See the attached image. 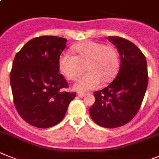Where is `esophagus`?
Segmentation results:
<instances>
[{"mask_svg":"<svg viewBox=\"0 0 159 159\" xmlns=\"http://www.w3.org/2000/svg\"><path fill=\"white\" fill-rule=\"evenodd\" d=\"M85 93H81V92H78V96L79 97V98H83V97H85Z\"/></svg>","mask_w":159,"mask_h":159,"instance_id":"esophagus-1","label":"esophagus"}]
</instances>
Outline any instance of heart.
Segmentation results:
<instances>
[{
  "instance_id": "1",
  "label": "heart",
  "mask_w": 159,
  "mask_h": 159,
  "mask_svg": "<svg viewBox=\"0 0 159 159\" xmlns=\"http://www.w3.org/2000/svg\"><path fill=\"white\" fill-rule=\"evenodd\" d=\"M76 56L69 52L60 55L58 68L67 79L75 80L83 70L85 73L74 85L78 91H89L103 83L110 81L115 77L119 68L118 52L112 45L86 41L73 47Z\"/></svg>"
}]
</instances>
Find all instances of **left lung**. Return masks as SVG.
Masks as SVG:
<instances>
[{
    "instance_id": "left-lung-1",
    "label": "left lung",
    "mask_w": 159,
    "mask_h": 159,
    "mask_svg": "<svg viewBox=\"0 0 159 159\" xmlns=\"http://www.w3.org/2000/svg\"><path fill=\"white\" fill-rule=\"evenodd\" d=\"M118 50L120 68L108 86L94 92L95 102L89 110L98 125L116 128L128 123L140 108L148 84L146 57L131 41L108 37Z\"/></svg>"
}]
</instances>
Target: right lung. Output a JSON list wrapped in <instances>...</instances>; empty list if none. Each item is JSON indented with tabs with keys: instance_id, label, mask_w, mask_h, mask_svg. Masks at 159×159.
Here are the masks:
<instances>
[{
	"instance_id": "1",
	"label": "right lung",
	"mask_w": 159,
	"mask_h": 159,
	"mask_svg": "<svg viewBox=\"0 0 159 159\" xmlns=\"http://www.w3.org/2000/svg\"><path fill=\"white\" fill-rule=\"evenodd\" d=\"M66 41L54 36L34 38L13 60L10 84L14 105L20 117L36 127L58 124L76 97V93L63 91L68 83L58 73V59Z\"/></svg>"
}]
</instances>
